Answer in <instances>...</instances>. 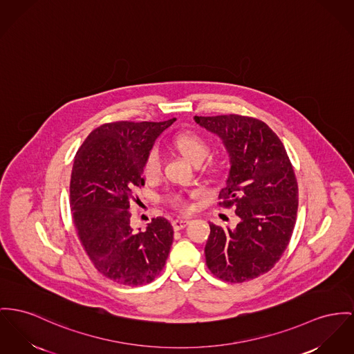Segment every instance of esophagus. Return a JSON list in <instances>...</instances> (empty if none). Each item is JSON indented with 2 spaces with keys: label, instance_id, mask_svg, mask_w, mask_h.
Segmentation results:
<instances>
[{
  "label": "esophagus",
  "instance_id": "1",
  "mask_svg": "<svg viewBox=\"0 0 354 354\" xmlns=\"http://www.w3.org/2000/svg\"><path fill=\"white\" fill-rule=\"evenodd\" d=\"M189 223H190V217H178L171 221V225H173L174 231H180V230L185 228Z\"/></svg>",
  "mask_w": 354,
  "mask_h": 354
}]
</instances>
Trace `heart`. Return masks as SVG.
I'll return each instance as SVG.
<instances>
[{"instance_id": "obj_1", "label": "heart", "mask_w": 354, "mask_h": 354, "mask_svg": "<svg viewBox=\"0 0 354 354\" xmlns=\"http://www.w3.org/2000/svg\"><path fill=\"white\" fill-rule=\"evenodd\" d=\"M174 147L193 164H201L209 154V143L194 131H183L173 140ZM161 173V154L157 147L150 149L142 162V174L147 180L158 177ZM169 201L171 205L185 208L187 203L181 194H173Z\"/></svg>"}]
</instances>
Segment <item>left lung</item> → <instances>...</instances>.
Returning a JSON list of instances; mask_svg holds the SVG:
<instances>
[{
    "instance_id": "8db88e82",
    "label": "left lung",
    "mask_w": 354,
    "mask_h": 354,
    "mask_svg": "<svg viewBox=\"0 0 354 354\" xmlns=\"http://www.w3.org/2000/svg\"><path fill=\"white\" fill-rule=\"evenodd\" d=\"M218 136L230 156V174L218 205L235 207V228L209 224L205 260L213 275L241 283L270 271L292 235L298 184L278 136L259 119L243 115L194 117Z\"/></svg>"
}]
</instances>
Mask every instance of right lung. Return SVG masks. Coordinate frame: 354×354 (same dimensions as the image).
<instances>
[{"mask_svg": "<svg viewBox=\"0 0 354 354\" xmlns=\"http://www.w3.org/2000/svg\"><path fill=\"white\" fill-rule=\"evenodd\" d=\"M174 120L104 123L90 133L75 156L72 220L95 268L114 282L146 284L165 266L173 243L171 224L157 217L146 231L136 232L129 209L134 189L145 185L146 153Z\"/></svg>", "mask_w": 354, "mask_h": 354, "instance_id": "right-lung-1", "label": "right lung"}]
</instances>
